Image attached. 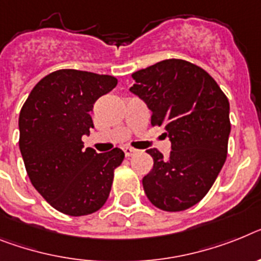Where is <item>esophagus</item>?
<instances>
[{
	"instance_id": "esophagus-1",
	"label": "esophagus",
	"mask_w": 261,
	"mask_h": 261,
	"mask_svg": "<svg viewBox=\"0 0 261 261\" xmlns=\"http://www.w3.org/2000/svg\"><path fill=\"white\" fill-rule=\"evenodd\" d=\"M123 151H124V155H126L127 158L133 156V155L137 154L138 152V150H135V148H133V147H124Z\"/></svg>"
}]
</instances>
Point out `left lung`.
Returning a JSON list of instances; mask_svg holds the SVG:
<instances>
[{
    "label": "left lung",
    "instance_id": "obj_1",
    "mask_svg": "<svg viewBox=\"0 0 261 261\" xmlns=\"http://www.w3.org/2000/svg\"><path fill=\"white\" fill-rule=\"evenodd\" d=\"M131 93L151 110V124L171 141L170 156L147 150L154 167L143 178L159 210L185 211L204 198L227 158L229 102L205 70L185 60H164L133 74Z\"/></svg>",
    "mask_w": 261,
    "mask_h": 261
}]
</instances>
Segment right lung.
I'll list each match as a JSON object with an SVG mask.
<instances>
[{
    "mask_svg": "<svg viewBox=\"0 0 261 261\" xmlns=\"http://www.w3.org/2000/svg\"><path fill=\"white\" fill-rule=\"evenodd\" d=\"M111 75L62 69L39 81L19 113V150L32 185L57 211L85 216L98 211L111 191L124 152L83 148L94 127L95 100L117 86Z\"/></svg>",
    "mask_w": 261,
    "mask_h": 261,
    "instance_id": "1",
    "label": "right lung"
}]
</instances>
